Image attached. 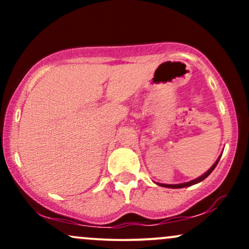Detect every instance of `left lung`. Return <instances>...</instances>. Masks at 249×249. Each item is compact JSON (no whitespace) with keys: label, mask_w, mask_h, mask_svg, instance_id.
Listing matches in <instances>:
<instances>
[{"label":"left lung","mask_w":249,"mask_h":249,"mask_svg":"<svg viewBox=\"0 0 249 249\" xmlns=\"http://www.w3.org/2000/svg\"><path fill=\"white\" fill-rule=\"evenodd\" d=\"M219 159H220V157H219ZM219 159H218V160H216L215 162H214V165H213V166L211 167L210 170H208L206 173H204V174H202L201 177H199V178H196V179L192 180V181L185 182V184H178V185H166V184H158V185H160V186H164V187H167V188H182V187L192 186V185L196 184V182H200V181H202V180H204L205 178H207V177L210 176L211 173H212V171L214 170V168H215L216 165H218V162H219Z\"/></svg>","instance_id":"obj_1"}]
</instances>
